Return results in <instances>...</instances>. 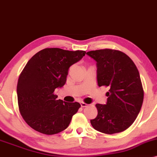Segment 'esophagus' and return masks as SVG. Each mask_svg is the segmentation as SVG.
<instances>
[{
    "instance_id": "1",
    "label": "esophagus",
    "mask_w": 157,
    "mask_h": 157,
    "mask_svg": "<svg viewBox=\"0 0 157 157\" xmlns=\"http://www.w3.org/2000/svg\"><path fill=\"white\" fill-rule=\"evenodd\" d=\"M80 104H81V106H82V107H85L88 106V105H87V104L84 103V102H83V101H82V102H81Z\"/></svg>"
}]
</instances>
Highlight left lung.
Masks as SVG:
<instances>
[{
  "mask_svg": "<svg viewBox=\"0 0 157 157\" xmlns=\"http://www.w3.org/2000/svg\"><path fill=\"white\" fill-rule=\"evenodd\" d=\"M87 54L96 61L98 85L110 88L106 105H96L98 115L91 119V124L106 134L125 131L136 119L143 102L144 90L136 66L119 50L104 49Z\"/></svg>",
  "mask_w": 157,
  "mask_h": 157,
  "instance_id": "1",
  "label": "left lung"
}]
</instances>
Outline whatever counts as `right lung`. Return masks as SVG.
<instances>
[{"label":"right lung","instance_id":"add662e5","mask_svg":"<svg viewBox=\"0 0 157 157\" xmlns=\"http://www.w3.org/2000/svg\"><path fill=\"white\" fill-rule=\"evenodd\" d=\"M85 53L46 48L35 54L24 67L17 81V102L23 119L35 131L52 135L69 126L80 104L57 100L54 91L64 85L70 67Z\"/></svg>","mask_w":157,"mask_h":157}]
</instances>
